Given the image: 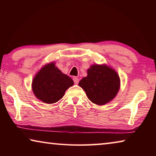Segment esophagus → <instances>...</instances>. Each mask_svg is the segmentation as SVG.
Returning <instances> with one entry per match:
<instances>
[{"instance_id": "34e87169", "label": "esophagus", "mask_w": 156, "mask_h": 156, "mask_svg": "<svg viewBox=\"0 0 156 156\" xmlns=\"http://www.w3.org/2000/svg\"><path fill=\"white\" fill-rule=\"evenodd\" d=\"M73 82H74V84H78V83H79V79L76 77H73Z\"/></svg>"}]
</instances>
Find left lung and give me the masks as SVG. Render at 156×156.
Here are the masks:
<instances>
[{
  "label": "left lung",
  "instance_id": "obj_1",
  "mask_svg": "<svg viewBox=\"0 0 156 156\" xmlns=\"http://www.w3.org/2000/svg\"><path fill=\"white\" fill-rule=\"evenodd\" d=\"M78 84L93 103L103 105L116 96L120 89V78L112 68L94 65L87 70V76L82 79Z\"/></svg>",
  "mask_w": 156,
  "mask_h": 156
}]
</instances>
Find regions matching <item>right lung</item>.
<instances>
[{"label":"right lung","instance_id":"add662e5","mask_svg":"<svg viewBox=\"0 0 156 156\" xmlns=\"http://www.w3.org/2000/svg\"><path fill=\"white\" fill-rule=\"evenodd\" d=\"M73 84L72 79L63 74L52 62L44 66L34 77L32 89L37 98L52 104L61 99L65 91Z\"/></svg>","mask_w":156,"mask_h":156}]
</instances>
